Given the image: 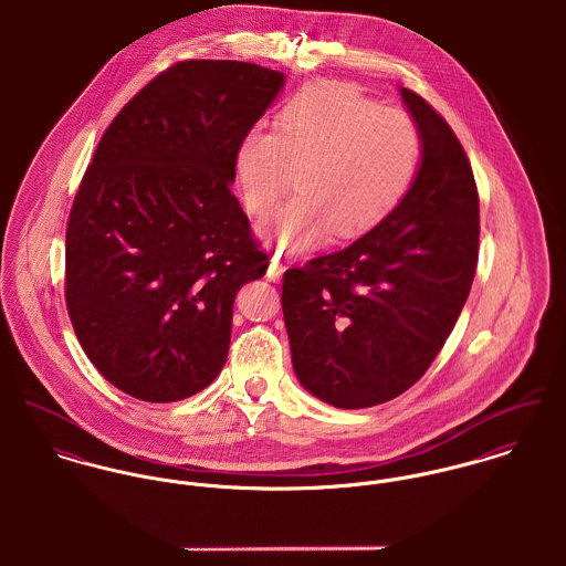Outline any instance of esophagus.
I'll return each mask as SVG.
<instances>
[{"instance_id":"34e87169","label":"esophagus","mask_w":566,"mask_h":566,"mask_svg":"<svg viewBox=\"0 0 566 566\" xmlns=\"http://www.w3.org/2000/svg\"><path fill=\"white\" fill-rule=\"evenodd\" d=\"M283 272H285V263H283L281 254H272L270 263H268V279L279 283L283 279Z\"/></svg>"}]
</instances>
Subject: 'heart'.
Here are the masks:
<instances>
[{"label": "heart", "mask_w": 566, "mask_h": 566, "mask_svg": "<svg viewBox=\"0 0 566 566\" xmlns=\"http://www.w3.org/2000/svg\"><path fill=\"white\" fill-rule=\"evenodd\" d=\"M420 133L399 108H381L342 82H314L285 102L274 133L254 126L235 150L245 209L268 218L292 189L298 196L263 224L279 250L301 252L331 233L353 240L381 224L409 191Z\"/></svg>", "instance_id": "obj_1"}]
</instances>
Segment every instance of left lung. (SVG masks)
Wrapping results in <instances>:
<instances>
[{"mask_svg":"<svg viewBox=\"0 0 566 566\" xmlns=\"http://www.w3.org/2000/svg\"><path fill=\"white\" fill-rule=\"evenodd\" d=\"M420 133V167L373 231L283 276L292 364L324 403L392 401L431 366L469 298L480 250V196L451 126L401 88Z\"/></svg>","mask_w":566,"mask_h":566,"instance_id":"8db88e82","label":"left lung"}]
</instances>
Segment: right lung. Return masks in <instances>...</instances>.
Returning <instances> with one entry per match:
<instances>
[{
	"label": "right lung",
	"mask_w": 566,
	"mask_h": 566,
	"mask_svg": "<svg viewBox=\"0 0 566 566\" xmlns=\"http://www.w3.org/2000/svg\"><path fill=\"white\" fill-rule=\"evenodd\" d=\"M281 72L182 61L111 122L67 222L65 301L82 350L117 390L171 403L222 370L243 283L268 254L231 193L235 150Z\"/></svg>",
	"instance_id": "obj_1"
}]
</instances>
